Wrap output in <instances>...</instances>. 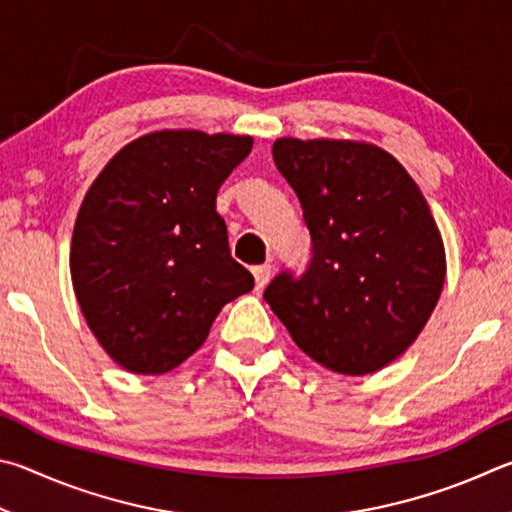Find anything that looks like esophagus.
Returning <instances> with one entry per match:
<instances>
[{"mask_svg":"<svg viewBox=\"0 0 512 512\" xmlns=\"http://www.w3.org/2000/svg\"><path fill=\"white\" fill-rule=\"evenodd\" d=\"M254 281H256V290H263L267 283H270V279H272V265L270 263H265V265H256L254 270Z\"/></svg>","mask_w":512,"mask_h":512,"instance_id":"esophagus-1","label":"esophagus"}]
</instances>
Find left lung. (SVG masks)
<instances>
[{
	"label": "left lung",
	"mask_w": 512,
	"mask_h": 512,
	"mask_svg": "<svg viewBox=\"0 0 512 512\" xmlns=\"http://www.w3.org/2000/svg\"><path fill=\"white\" fill-rule=\"evenodd\" d=\"M272 157L301 202L310 258L299 274H276L263 299L326 369H382L420 335L443 290V240L423 193L369 143L276 139Z\"/></svg>",
	"instance_id": "left-lung-1"
}]
</instances>
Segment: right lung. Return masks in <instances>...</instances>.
I'll return each instance as SVG.
<instances>
[{"label":"right lung","mask_w":512,"mask_h":512,"mask_svg":"<svg viewBox=\"0 0 512 512\" xmlns=\"http://www.w3.org/2000/svg\"><path fill=\"white\" fill-rule=\"evenodd\" d=\"M251 137L152 132L116 152L71 238L76 299L123 369L166 373L209 337L224 303L254 288L233 261L215 197Z\"/></svg>","instance_id":"obj_1"}]
</instances>
